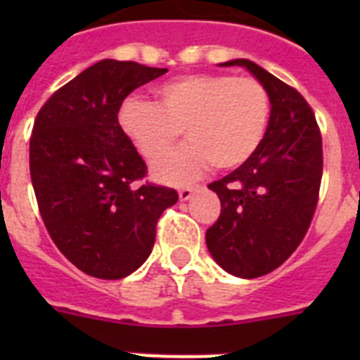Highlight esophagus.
I'll return each mask as SVG.
<instances>
[{"mask_svg": "<svg viewBox=\"0 0 360 360\" xmlns=\"http://www.w3.org/2000/svg\"><path fill=\"white\" fill-rule=\"evenodd\" d=\"M200 189V186H193V187H184V189L178 191V198L182 200V202H187V200L193 198V195H195L196 191Z\"/></svg>", "mask_w": 360, "mask_h": 360, "instance_id": "34e87169", "label": "esophagus"}]
</instances>
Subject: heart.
Wrapping results in <instances>:
<instances>
[{"label": "heart", "instance_id": "b5f03b06", "mask_svg": "<svg viewBox=\"0 0 360 360\" xmlns=\"http://www.w3.org/2000/svg\"><path fill=\"white\" fill-rule=\"evenodd\" d=\"M157 97L158 104L124 98L117 120L129 144L149 162L164 157L184 128L191 142L153 165V176L162 184H189L211 164L218 169L245 164L269 124V94L252 77L182 75L158 86Z\"/></svg>", "mask_w": 360, "mask_h": 360}]
</instances>
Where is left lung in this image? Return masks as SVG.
Wrapping results in <instances>:
<instances>
[{"label":"left lung","mask_w":360,"mask_h":360,"mask_svg":"<svg viewBox=\"0 0 360 360\" xmlns=\"http://www.w3.org/2000/svg\"><path fill=\"white\" fill-rule=\"evenodd\" d=\"M243 66L265 86L270 117L249 160L209 184L221 202L205 232L212 259L236 278L265 276L285 263L303 241L316 212L323 176V144L314 111L297 90L249 59Z\"/></svg>","instance_id":"8db88e82"}]
</instances>
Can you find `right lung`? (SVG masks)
<instances>
[{
	"label": "right lung",
	"mask_w": 360,
	"mask_h": 360,
	"mask_svg": "<svg viewBox=\"0 0 360 360\" xmlns=\"http://www.w3.org/2000/svg\"><path fill=\"white\" fill-rule=\"evenodd\" d=\"M167 68L103 59L44 103L30 139V176L57 249L98 279H122L149 257L176 191L141 186L146 164L119 128V108Z\"/></svg>",
	"instance_id": "obj_1"
}]
</instances>
